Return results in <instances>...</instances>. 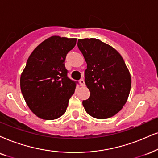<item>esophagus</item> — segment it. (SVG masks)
<instances>
[{
  "instance_id": "34e87169",
  "label": "esophagus",
  "mask_w": 158,
  "mask_h": 158,
  "mask_svg": "<svg viewBox=\"0 0 158 158\" xmlns=\"http://www.w3.org/2000/svg\"><path fill=\"white\" fill-rule=\"evenodd\" d=\"M79 82H80V85L82 86V87H84V86L85 85V80H84L83 79H80V81H79Z\"/></svg>"
}]
</instances>
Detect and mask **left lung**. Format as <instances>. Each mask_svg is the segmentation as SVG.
Wrapping results in <instances>:
<instances>
[{
	"label": "left lung",
	"mask_w": 158,
	"mask_h": 158,
	"mask_svg": "<svg viewBox=\"0 0 158 158\" xmlns=\"http://www.w3.org/2000/svg\"><path fill=\"white\" fill-rule=\"evenodd\" d=\"M79 50L87 63L85 84L90 96L83 101L86 112L94 118L114 116L127 102L131 77L120 54L97 39H79Z\"/></svg>",
	"instance_id": "obj_1"
}]
</instances>
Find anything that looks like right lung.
Here are the masks:
<instances>
[{"label": "right lung", "mask_w": 158, "mask_h": 158, "mask_svg": "<svg viewBox=\"0 0 158 158\" xmlns=\"http://www.w3.org/2000/svg\"><path fill=\"white\" fill-rule=\"evenodd\" d=\"M77 39L53 35L32 52L21 73L20 88L26 103L39 118L53 120L66 111L76 82L67 77L65 60Z\"/></svg>", "instance_id": "obj_1"}]
</instances>
